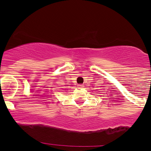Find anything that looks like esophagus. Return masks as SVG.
<instances>
[{"instance_id":"esophagus-1","label":"esophagus","mask_w":151,"mask_h":151,"mask_svg":"<svg viewBox=\"0 0 151 151\" xmlns=\"http://www.w3.org/2000/svg\"><path fill=\"white\" fill-rule=\"evenodd\" d=\"M83 87H84V85H83V84H78V88H82Z\"/></svg>"}]
</instances>
